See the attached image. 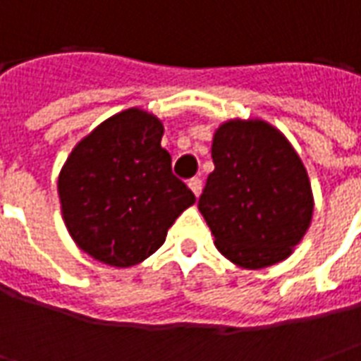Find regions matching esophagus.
<instances>
[{
    "instance_id": "34e87169",
    "label": "esophagus",
    "mask_w": 361,
    "mask_h": 361,
    "mask_svg": "<svg viewBox=\"0 0 361 361\" xmlns=\"http://www.w3.org/2000/svg\"><path fill=\"white\" fill-rule=\"evenodd\" d=\"M188 185H189V189L193 191V195H195V197L201 195V189H203V181L199 180V178H191Z\"/></svg>"
}]
</instances>
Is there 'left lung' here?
Returning a JSON list of instances; mask_svg holds the SVG:
<instances>
[{"instance_id":"8db88e82","label":"left lung","mask_w":361,"mask_h":361,"mask_svg":"<svg viewBox=\"0 0 361 361\" xmlns=\"http://www.w3.org/2000/svg\"><path fill=\"white\" fill-rule=\"evenodd\" d=\"M212 162L199 211L216 250L250 271L290 257L313 216L310 178L290 141L263 119H230L214 131Z\"/></svg>"}]
</instances>
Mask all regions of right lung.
<instances>
[{"instance_id": "obj_1", "label": "right lung", "mask_w": 361, "mask_h": 361, "mask_svg": "<svg viewBox=\"0 0 361 361\" xmlns=\"http://www.w3.org/2000/svg\"><path fill=\"white\" fill-rule=\"evenodd\" d=\"M162 121L141 108L111 116L61 168L59 203L73 242L110 267H133L164 243L168 228L195 203L160 147Z\"/></svg>"}]
</instances>
